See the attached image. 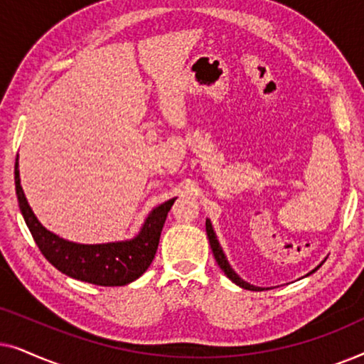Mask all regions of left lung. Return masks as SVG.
<instances>
[{
  "instance_id": "8db88e82",
  "label": "left lung",
  "mask_w": 364,
  "mask_h": 364,
  "mask_svg": "<svg viewBox=\"0 0 364 364\" xmlns=\"http://www.w3.org/2000/svg\"><path fill=\"white\" fill-rule=\"evenodd\" d=\"M205 230H207L208 242H210V248H212V252H213V257H215V260H217V263H218V267L222 268V272L225 273V275H227L228 278H230V280H232L233 283H235V285L242 287V288H245V290H253V291L262 290V288L253 287V285H250V283L243 282L242 278L238 277L237 273L232 270V267L228 265V262H227L225 255H223V252H222L220 245H218V240H217L215 233H213V228H212V223H210V220H207V222H205ZM315 270H316V268H315ZM315 270H313V272H315ZM313 272H310V273H313Z\"/></svg>"
}]
</instances>
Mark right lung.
I'll return each instance as SVG.
<instances>
[{
    "mask_svg": "<svg viewBox=\"0 0 364 364\" xmlns=\"http://www.w3.org/2000/svg\"><path fill=\"white\" fill-rule=\"evenodd\" d=\"M14 183H16V196L24 222L46 260L64 275L99 287L127 285L137 280L147 270L157 252L167 213L176 200V198H171L154 208L144 223L141 233L132 240L81 245V243L63 240L48 232L38 222L19 183L18 159L14 164Z\"/></svg>",
    "mask_w": 364,
    "mask_h": 364,
    "instance_id": "add662e5",
    "label": "right lung"
}]
</instances>
